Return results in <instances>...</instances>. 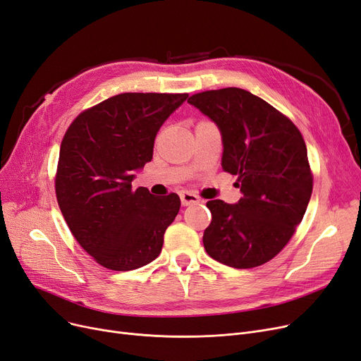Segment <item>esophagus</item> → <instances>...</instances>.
Masks as SVG:
<instances>
[{
  "label": "esophagus",
  "instance_id": "34e87169",
  "mask_svg": "<svg viewBox=\"0 0 361 361\" xmlns=\"http://www.w3.org/2000/svg\"><path fill=\"white\" fill-rule=\"evenodd\" d=\"M180 199H181V205L183 207H189V205L201 202V199H199V196H196L195 193H190V192H181L180 193Z\"/></svg>",
  "mask_w": 361,
  "mask_h": 361
}]
</instances>
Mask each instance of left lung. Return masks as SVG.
Here are the masks:
<instances>
[{
    "label": "left lung",
    "mask_w": 361,
    "mask_h": 361,
    "mask_svg": "<svg viewBox=\"0 0 361 361\" xmlns=\"http://www.w3.org/2000/svg\"><path fill=\"white\" fill-rule=\"evenodd\" d=\"M217 123L221 166L236 176L235 205L208 201V256L236 269L274 259L296 232L312 195L314 177L298 126L271 104L239 87L205 90L188 99Z\"/></svg>",
    "instance_id": "1"
}]
</instances>
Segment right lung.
Segmentation results:
<instances>
[{
	"mask_svg": "<svg viewBox=\"0 0 361 361\" xmlns=\"http://www.w3.org/2000/svg\"><path fill=\"white\" fill-rule=\"evenodd\" d=\"M189 93L126 92L80 113L61 142L55 192L77 243L106 269L153 262L180 209L176 193L132 189L153 157L156 133Z\"/></svg>",
	"mask_w": 361,
	"mask_h": 361,
	"instance_id": "right-lung-1",
	"label": "right lung"
}]
</instances>
